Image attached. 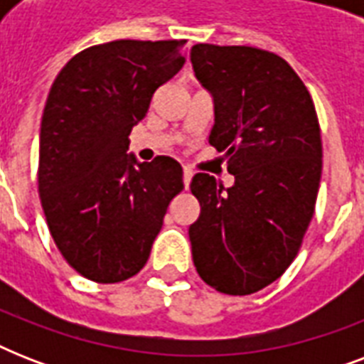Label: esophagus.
Segmentation results:
<instances>
[{"label": "esophagus", "instance_id": "1", "mask_svg": "<svg viewBox=\"0 0 364 364\" xmlns=\"http://www.w3.org/2000/svg\"><path fill=\"white\" fill-rule=\"evenodd\" d=\"M194 171L188 168V166H183V183H185V187L188 188V185H191V179H193Z\"/></svg>", "mask_w": 364, "mask_h": 364}]
</instances>
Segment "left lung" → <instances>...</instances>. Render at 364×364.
<instances>
[{
    "label": "left lung",
    "mask_w": 364,
    "mask_h": 364,
    "mask_svg": "<svg viewBox=\"0 0 364 364\" xmlns=\"http://www.w3.org/2000/svg\"><path fill=\"white\" fill-rule=\"evenodd\" d=\"M191 62L215 98L210 143L234 176L228 188L210 173L193 177V260L210 287L243 296L299 255L321 181V130L308 88L282 56L198 43Z\"/></svg>",
    "instance_id": "obj_1"
}]
</instances>
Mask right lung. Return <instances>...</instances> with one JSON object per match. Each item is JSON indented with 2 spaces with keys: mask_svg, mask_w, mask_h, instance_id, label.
<instances>
[{
  "mask_svg": "<svg viewBox=\"0 0 364 364\" xmlns=\"http://www.w3.org/2000/svg\"><path fill=\"white\" fill-rule=\"evenodd\" d=\"M185 45H94L75 54L50 87L39 134V198L58 251L90 282L136 276L183 191L177 160L136 164L126 151L156 88L185 64Z\"/></svg>",
  "mask_w": 364,
  "mask_h": 364,
  "instance_id": "1",
  "label": "right lung"
}]
</instances>
